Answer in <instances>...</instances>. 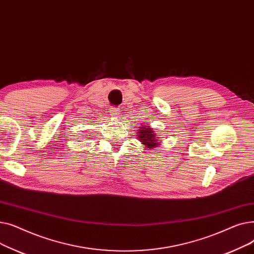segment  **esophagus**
<instances>
[{
    "instance_id": "esophagus-1",
    "label": "esophagus",
    "mask_w": 254,
    "mask_h": 254,
    "mask_svg": "<svg viewBox=\"0 0 254 254\" xmlns=\"http://www.w3.org/2000/svg\"><path fill=\"white\" fill-rule=\"evenodd\" d=\"M120 112L122 111H120L118 107H114V108H111V110H110V114L114 117H118L120 115Z\"/></svg>"
}]
</instances>
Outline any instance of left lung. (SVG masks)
<instances>
[{
	"instance_id": "left-lung-1",
	"label": "left lung",
	"mask_w": 254,
	"mask_h": 254,
	"mask_svg": "<svg viewBox=\"0 0 254 254\" xmlns=\"http://www.w3.org/2000/svg\"><path fill=\"white\" fill-rule=\"evenodd\" d=\"M139 136V140L143 143L144 146L148 148L156 147L158 142L156 141L157 138L155 137V132L149 127H140V129L137 131Z\"/></svg>"
}]
</instances>
